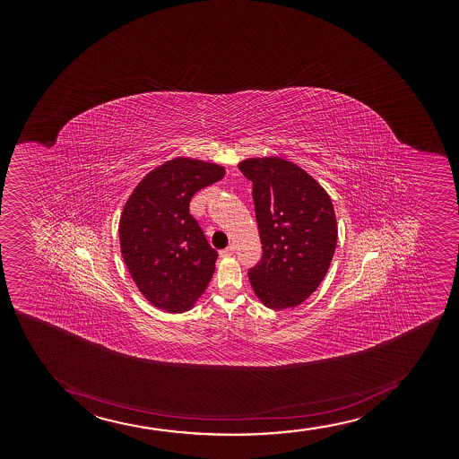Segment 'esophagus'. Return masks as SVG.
<instances>
[{
  "label": "esophagus",
  "mask_w": 459,
  "mask_h": 459,
  "mask_svg": "<svg viewBox=\"0 0 459 459\" xmlns=\"http://www.w3.org/2000/svg\"><path fill=\"white\" fill-rule=\"evenodd\" d=\"M232 254H234V247L232 245H230L228 248L223 249V251H221V257H231Z\"/></svg>",
  "instance_id": "1"
}]
</instances>
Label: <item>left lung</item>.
I'll return each mask as SVG.
<instances>
[{
    "mask_svg": "<svg viewBox=\"0 0 459 459\" xmlns=\"http://www.w3.org/2000/svg\"><path fill=\"white\" fill-rule=\"evenodd\" d=\"M253 182L262 258L248 277L271 309L294 307L322 283L337 247L333 201L305 169L281 158L245 159L238 164Z\"/></svg>",
    "mask_w": 459,
    "mask_h": 459,
    "instance_id": "obj_1",
    "label": "left lung"
}]
</instances>
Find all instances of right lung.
Returning <instances> with one entry per match:
<instances>
[{"instance_id":"right-lung-1","label":"right lung","mask_w":459,"mask_h":459,"mask_svg":"<svg viewBox=\"0 0 459 459\" xmlns=\"http://www.w3.org/2000/svg\"><path fill=\"white\" fill-rule=\"evenodd\" d=\"M223 176L221 165L176 158L150 171L124 206L122 257L143 297L162 311L191 309L214 274L217 251L191 216L190 201Z\"/></svg>"}]
</instances>
